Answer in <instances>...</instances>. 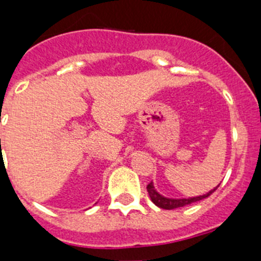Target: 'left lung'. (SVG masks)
Here are the masks:
<instances>
[{"label": "left lung", "instance_id": "obj_1", "mask_svg": "<svg viewBox=\"0 0 261 261\" xmlns=\"http://www.w3.org/2000/svg\"><path fill=\"white\" fill-rule=\"evenodd\" d=\"M218 186H220V184H218ZM218 186L215 187V188L211 189L210 192H207V193L202 194V196L188 197V198H172V197L163 196L162 193H159V192L155 189V186L152 181L150 184H147L146 189H147V193H149L150 199H151L152 203H154L155 206H158L159 208H163V210H174V208H179V207L188 206V204L193 203V202L207 198V197L211 196L213 192L218 188Z\"/></svg>", "mask_w": 261, "mask_h": 261}]
</instances>
